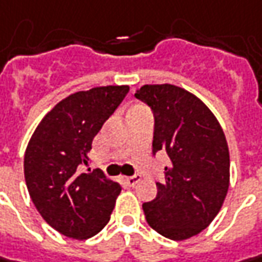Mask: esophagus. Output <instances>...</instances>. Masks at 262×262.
Wrapping results in <instances>:
<instances>
[{
  "label": "esophagus",
  "mask_w": 262,
  "mask_h": 262,
  "mask_svg": "<svg viewBox=\"0 0 262 262\" xmlns=\"http://www.w3.org/2000/svg\"><path fill=\"white\" fill-rule=\"evenodd\" d=\"M123 181L126 183V184L129 185V187H135V185L138 184L140 181V177L139 176H133V177H123Z\"/></svg>",
  "instance_id": "1"
}]
</instances>
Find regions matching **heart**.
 Returning <instances> with one entry per match:
<instances>
[{
    "mask_svg": "<svg viewBox=\"0 0 262 262\" xmlns=\"http://www.w3.org/2000/svg\"><path fill=\"white\" fill-rule=\"evenodd\" d=\"M139 107H140V105H138V107H135V108H139Z\"/></svg>",
    "mask_w": 262,
    "mask_h": 262,
    "instance_id": "heart-1",
    "label": "heart"
}]
</instances>
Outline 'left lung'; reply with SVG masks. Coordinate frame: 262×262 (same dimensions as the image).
Here are the masks:
<instances>
[{"instance_id": "obj_1", "label": "left lung", "mask_w": 262, "mask_h": 262, "mask_svg": "<svg viewBox=\"0 0 262 262\" xmlns=\"http://www.w3.org/2000/svg\"><path fill=\"white\" fill-rule=\"evenodd\" d=\"M136 98L155 114L154 152H165V180L157 197L143 203L149 226L184 241L204 230L223 206L230 180L228 142L221 123L193 93L171 84H148Z\"/></svg>"}]
</instances>
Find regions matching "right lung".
Here are the masks:
<instances>
[{"mask_svg": "<svg viewBox=\"0 0 262 262\" xmlns=\"http://www.w3.org/2000/svg\"><path fill=\"white\" fill-rule=\"evenodd\" d=\"M129 85L95 86L60 100L33 132L24 154V178L33 204L50 226L68 238L88 239L110 221L122 191L88 165L94 136L114 113Z\"/></svg>", "mask_w": 262, "mask_h": 262, "instance_id": "1", "label": "right lung"}]
</instances>
